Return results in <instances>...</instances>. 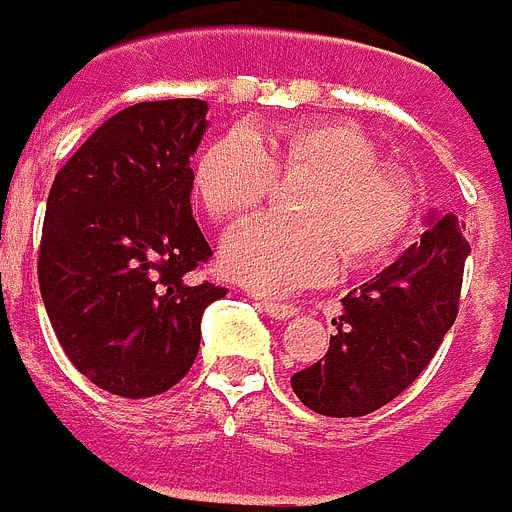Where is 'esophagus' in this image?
<instances>
[{
    "instance_id": "esophagus-1",
    "label": "esophagus",
    "mask_w": 512,
    "mask_h": 512,
    "mask_svg": "<svg viewBox=\"0 0 512 512\" xmlns=\"http://www.w3.org/2000/svg\"><path fill=\"white\" fill-rule=\"evenodd\" d=\"M259 307H262V313H265V316H270V319H282V322L296 316V307L282 305V302H267L265 299V302H259Z\"/></svg>"
}]
</instances>
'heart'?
Instances as JSON below:
<instances>
[{
    "label": "heart",
    "mask_w": 512,
    "mask_h": 512,
    "mask_svg": "<svg viewBox=\"0 0 512 512\" xmlns=\"http://www.w3.org/2000/svg\"><path fill=\"white\" fill-rule=\"evenodd\" d=\"M285 173L307 176L287 199L296 216H256L222 247L227 273L265 293L322 282L339 253L350 267L379 262L402 242L416 210L410 185L344 122L230 130L199 150L193 190L216 222H233Z\"/></svg>",
    "instance_id": "heart-1"
}]
</instances>
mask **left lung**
Instances as JSON below:
<instances>
[{"mask_svg": "<svg viewBox=\"0 0 512 512\" xmlns=\"http://www.w3.org/2000/svg\"><path fill=\"white\" fill-rule=\"evenodd\" d=\"M470 245L453 213H427L424 236L350 290L327 353L293 373V393L322 416H367L393 402L436 356L459 313Z\"/></svg>", "mask_w": 512, "mask_h": 512, "instance_id": "8db88e82", "label": "left lung"}]
</instances>
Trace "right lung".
I'll return each instance as SVG.
<instances>
[{"instance_id": "obj_1", "label": "right lung", "mask_w": 512, "mask_h": 512, "mask_svg": "<svg viewBox=\"0 0 512 512\" xmlns=\"http://www.w3.org/2000/svg\"><path fill=\"white\" fill-rule=\"evenodd\" d=\"M207 102L119 110L56 173L39 247V290L79 373L113 396L165 393L199 353L202 316L225 287L196 282L210 259L190 210Z\"/></svg>"}]
</instances>
